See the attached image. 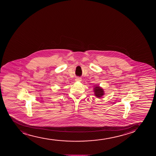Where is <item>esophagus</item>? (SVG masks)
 <instances>
[{"instance_id":"obj_1","label":"esophagus","mask_w":156,"mask_h":156,"mask_svg":"<svg viewBox=\"0 0 156 156\" xmlns=\"http://www.w3.org/2000/svg\"><path fill=\"white\" fill-rule=\"evenodd\" d=\"M75 80L76 81H81V78H80V77H77L76 79H75Z\"/></svg>"}]
</instances>
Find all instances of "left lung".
I'll use <instances>...</instances> for the list:
<instances>
[{
	"mask_svg": "<svg viewBox=\"0 0 156 156\" xmlns=\"http://www.w3.org/2000/svg\"><path fill=\"white\" fill-rule=\"evenodd\" d=\"M94 91L95 93V96L97 98H100L102 97V96L105 94H104V90L102 88L99 86H95L94 88Z\"/></svg>",
	"mask_w": 156,
	"mask_h": 156,
	"instance_id": "left-lung-1",
	"label": "left lung"
}]
</instances>
